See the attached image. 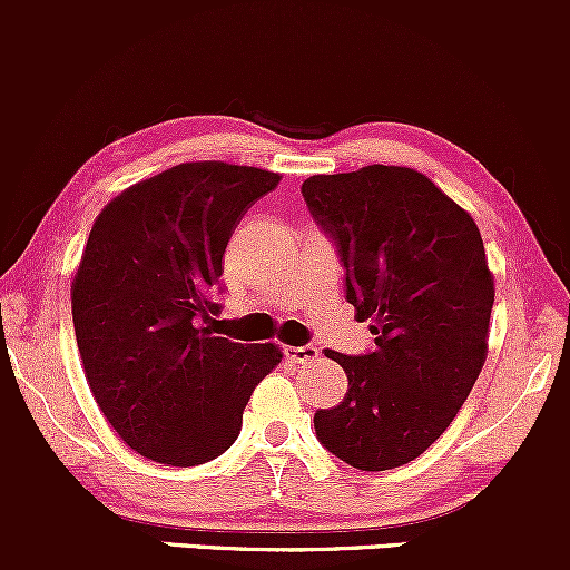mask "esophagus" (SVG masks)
<instances>
[{"mask_svg": "<svg viewBox=\"0 0 570 570\" xmlns=\"http://www.w3.org/2000/svg\"><path fill=\"white\" fill-rule=\"evenodd\" d=\"M284 353L292 364H313L322 358V353L313 348V345H286Z\"/></svg>", "mask_w": 570, "mask_h": 570, "instance_id": "1", "label": "esophagus"}]
</instances>
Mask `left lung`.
<instances>
[{
    "mask_svg": "<svg viewBox=\"0 0 570 570\" xmlns=\"http://www.w3.org/2000/svg\"><path fill=\"white\" fill-rule=\"evenodd\" d=\"M313 219L345 265V297L375 351H324L348 375L318 442L362 472L404 466L466 402L488 358L493 273L472 214L407 166H364L303 181Z\"/></svg>",
    "mask_w": 570,
    "mask_h": 570,
    "instance_id": "1",
    "label": "left lung"
}]
</instances>
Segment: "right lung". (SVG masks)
Wrapping results in <instances>:
<instances>
[{
    "label": "right lung",
    "instance_id": "obj_1",
    "mask_svg": "<svg viewBox=\"0 0 570 570\" xmlns=\"http://www.w3.org/2000/svg\"><path fill=\"white\" fill-rule=\"evenodd\" d=\"M278 174L179 163L101 208L71 281L90 394L130 450L198 466L238 440L246 402L281 362L276 343L212 330L227 240Z\"/></svg>",
    "mask_w": 570,
    "mask_h": 570
}]
</instances>
